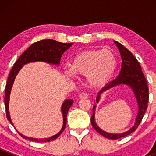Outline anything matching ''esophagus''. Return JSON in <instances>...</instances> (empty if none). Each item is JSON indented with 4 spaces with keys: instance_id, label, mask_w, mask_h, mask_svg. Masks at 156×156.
Returning a JSON list of instances; mask_svg holds the SVG:
<instances>
[{
    "instance_id": "esophagus-1",
    "label": "esophagus",
    "mask_w": 156,
    "mask_h": 156,
    "mask_svg": "<svg viewBox=\"0 0 156 156\" xmlns=\"http://www.w3.org/2000/svg\"><path fill=\"white\" fill-rule=\"evenodd\" d=\"M79 98L80 99H87L88 98L87 94H86V93H81V94L79 95Z\"/></svg>"
}]
</instances>
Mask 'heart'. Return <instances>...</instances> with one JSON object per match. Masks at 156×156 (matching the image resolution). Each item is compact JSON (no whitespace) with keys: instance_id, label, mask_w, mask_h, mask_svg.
I'll return each instance as SVG.
<instances>
[{"instance_id":"1","label":"heart","mask_w":156,"mask_h":156,"mask_svg":"<svg viewBox=\"0 0 156 156\" xmlns=\"http://www.w3.org/2000/svg\"><path fill=\"white\" fill-rule=\"evenodd\" d=\"M118 61L115 54L108 49H90L75 55L71 61L69 77L79 75L86 77L89 85L100 87L106 85L116 72Z\"/></svg>"}]
</instances>
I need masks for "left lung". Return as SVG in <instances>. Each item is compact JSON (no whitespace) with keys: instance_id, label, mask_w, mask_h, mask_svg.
I'll return each mask as SVG.
<instances>
[{"instance_id":"8db88e82","label":"left lung","mask_w":156,"mask_h":156,"mask_svg":"<svg viewBox=\"0 0 156 156\" xmlns=\"http://www.w3.org/2000/svg\"><path fill=\"white\" fill-rule=\"evenodd\" d=\"M115 44L119 48L121 56H122V63L121 72L119 76L106 84L101 90L99 92L97 97V103H98L100 100V95L104 91L108 90L111 88L116 87L119 85H126L131 88L134 94L136 100L137 101L138 105V112L136 115V121L134 125L131 128L129 129L127 131L123 132L121 133H111L104 131L101 128L99 127L97 125L95 121V110L96 106L93 108V115L91 116V125L94 128L97 130L98 133L103 135L105 137L112 140H117L121 137H124L129 135L130 133H133L137 127L139 126L140 123L142 121L143 117L146 112V110L148 106V100H149V88H148L147 82L142 72V68L140 65L137 59L134 57L133 54L129 51L127 49L124 47L122 44L119 42L114 41Z\"/></svg>"}]
</instances>
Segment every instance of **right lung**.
I'll use <instances>...</instances> for the list:
<instances>
[{
	"label": "right lung",
	"instance_id": "obj_1",
	"mask_svg": "<svg viewBox=\"0 0 156 156\" xmlns=\"http://www.w3.org/2000/svg\"><path fill=\"white\" fill-rule=\"evenodd\" d=\"M72 45V43H61V42H58L55 40H52V39L39 41L32 44L17 59L9 74L8 79H7V84H6L5 97H4L7 118L11 125H13L12 121H11L10 112H9V100H10L11 89H12L14 80L20 69L26 64L34 62H44L48 64H51V65L59 66L60 63V59L64 52L66 51ZM73 102L74 101L72 100H66L62 103L61 112H62V117H63V125H62V127L60 131L56 134L53 135L50 137L45 138V139H36V138L24 136L19 131L18 133L25 139H28L31 141H34V142H50V141L56 139L65 130L67 121V113H68L69 108L71 107Z\"/></svg>",
	"mask_w": 156,
	"mask_h": 156
}]
</instances>
